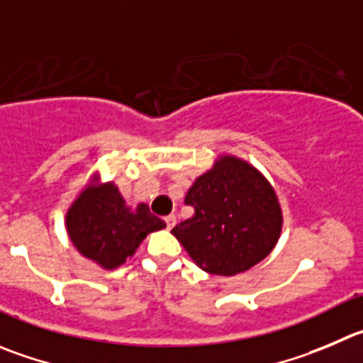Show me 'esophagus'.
I'll use <instances>...</instances> for the list:
<instances>
[{"mask_svg":"<svg viewBox=\"0 0 363 363\" xmlns=\"http://www.w3.org/2000/svg\"><path fill=\"white\" fill-rule=\"evenodd\" d=\"M165 224H167L169 230H171V228H174L176 217H174V216H167V217H165Z\"/></svg>","mask_w":363,"mask_h":363,"instance_id":"1","label":"esophagus"}]
</instances>
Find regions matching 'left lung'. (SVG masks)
I'll return each instance as SVG.
<instances>
[{
  "label": "left lung",
  "mask_w": 363,
  "mask_h": 363,
  "mask_svg": "<svg viewBox=\"0 0 363 363\" xmlns=\"http://www.w3.org/2000/svg\"><path fill=\"white\" fill-rule=\"evenodd\" d=\"M185 203L194 216L171 233L210 274L247 271L271 253L281 233L274 189L258 169L231 155H223L196 178Z\"/></svg>",
  "instance_id": "obj_1"
}]
</instances>
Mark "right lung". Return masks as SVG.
Listing matches in <instances>:
<instances>
[{
  "label": "right lung",
  "instance_id": "right-lung-1",
  "mask_svg": "<svg viewBox=\"0 0 363 363\" xmlns=\"http://www.w3.org/2000/svg\"><path fill=\"white\" fill-rule=\"evenodd\" d=\"M65 228L85 258L103 269H117L133 257L150 233L165 228V223L150 212L146 203L130 208L112 182L98 184L94 176L69 206Z\"/></svg>",
  "mask_w": 363,
  "mask_h": 363
}]
</instances>
